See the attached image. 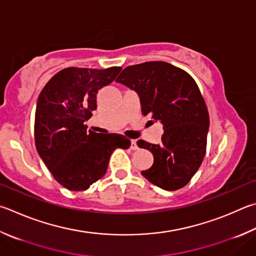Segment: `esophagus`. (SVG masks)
I'll list each match as a JSON object with an SVG mask.
<instances>
[{
    "label": "esophagus",
    "instance_id": "esophagus-1",
    "mask_svg": "<svg viewBox=\"0 0 256 256\" xmlns=\"http://www.w3.org/2000/svg\"><path fill=\"white\" fill-rule=\"evenodd\" d=\"M131 148H132V150H138V148L136 140H131Z\"/></svg>",
    "mask_w": 256,
    "mask_h": 256
}]
</instances>
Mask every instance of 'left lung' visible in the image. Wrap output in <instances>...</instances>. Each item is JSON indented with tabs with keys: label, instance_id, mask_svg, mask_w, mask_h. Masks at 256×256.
<instances>
[{
	"label": "left lung",
	"instance_id": "obj_1",
	"mask_svg": "<svg viewBox=\"0 0 256 256\" xmlns=\"http://www.w3.org/2000/svg\"><path fill=\"white\" fill-rule=\"evenodd\" d=\"M140 97L143 115L164 125L160 144L138 141L154 161L142 176L164 190L184 187L200 166L206 153L209 115L194 78L164 62L128 66L116 80Z\"/></svg>",
	"mask_w": 256,
	"mask_h": 256
}]
</instances>
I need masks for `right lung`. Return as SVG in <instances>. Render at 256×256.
Masks as SVG:
<instances>
[{"instance_id":"right-lung-1","label":"right lung","mask_w":256,"mask_h":256,"mask_svg":"<svg viewBox=\"0 0 256 256\" xmlns=\"http://www.w3.org/2000/svg\"><path fill=\"white\" fill-rule=\"evenodd\" d=\"M120 67L62 69L46 84L36 108L34 141L54 178L72 192H82L106 174L115 148H128L120 134L88 131L85 120L97 108L96 95Z\"/></svg>"}]
</instances>
